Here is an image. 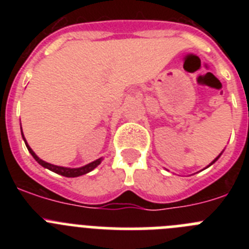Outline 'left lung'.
I'll return each instance as SVG.
<instances>
[{
    "mask_svg": "<svg viewBox=\"0 0 249 249\" xmlns=\"http://www.w3.org/2000/svg\"><path fill=\"white\" fill-rule=\"evenodd\" d=\"M222 153H223V151H222V152H221V153H219V155H218V156H217V157H215V158H214V160H212V162H211V163H210V164H208V166H207V167H206V168H208V167H210V166H212V164H213V163H214L215 160H218V158H219V157H221V155H222Z\"/></svg>",
    "mask_w": 249,
    "mask_h": 249,
    "instance_id": "8db88e82",
    "label": "left lung"
}]
</instances>
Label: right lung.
Listing matches in <instances>:
<instances>
[{
  "label": "right lung",
  "instance_id": "1",
  "mask_svg": "<svg viewBox=\"0 0 249 249\" xmlns=\"http://www.w3.org/2000/svg\"><path fill=\"white\" fill-rule=\"evenodd\" d=\"M21 133H22V138H23V141H25L26 147H27L28 152H30L31 155H32V157H34L35 160H36L37 162L41 164V166L45 167V168H47V169H50V171H52V172L57 173V175L65 176V177H80V176H83V175H86V173H89V172H91V171H93V169L96 168V167H97L101 162H102V158H98V160H93V162H91V163L86 164V166H82V167H78V168H70V167H62V166H56V164H51V163H48V162H45L43 160H41V158H39L38 156H37L36 153L32 151V148L28 146L25 136H23V132L21 131Z\"/></svg>",
  "mask_w": 249,
  "mask_h": 249
}]
</instances>
